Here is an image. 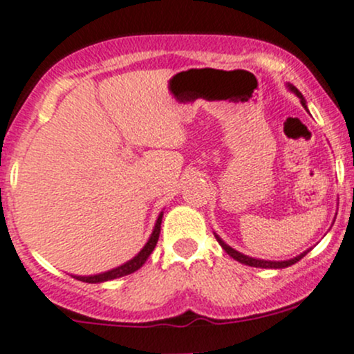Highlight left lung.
Segmentation results:
<instances>
[{"instance_id":"obj_1","label":"left lung","mask_w":354,"mask_h":354,"mask_svg":"<svg viewBox=\"0 0 354 354\" xmlns=\"http://www.w3.org/2000/svg\"><path fill=\"white\" fill-rule=\"evenodd\" d=\"M287 87H288V89L292 91V93L295 94V96L299 97L300 102H302V106H304V108H307V104H306V100H304V96H302V94H300V91L297 89V87H295V86H292V84H287ZM214 236H216V239H218V243H219V245L223 246V250H224V252H226L227 254H230L231 258H234V260L239 261V263H243V265H248V267H257V268H287V267H290V265L297 263V261L300 260V258H304V257H306L307 252H309V250H307V252L300 253V254H297V257L290 258V260H283V261L260 260V258H252V257H248V254H243V253L236 252V250H234V248H231L230 245H226V243H224L223 239L219 238L218 234H216V233H214Z\"/></svg>"}]
</instances>
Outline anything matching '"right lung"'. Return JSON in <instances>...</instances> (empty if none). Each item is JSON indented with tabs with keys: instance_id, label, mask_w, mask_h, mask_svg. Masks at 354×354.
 Returning <instances> with one entry per match:
<instances>
[{
	"instance_id": "obj_1",
	"label": "right lung",
	"mask_w": 354,
	"mask_h": 354,
	"mask_svg": "<svg viewBox=\"0 0 354 354\" xmlns=\"http://www.w3.org/2000/svg\"><path fill=\"white\" fill-rule=\"evenodd\" d=\"M162 218H163V212H160V214H158L157 221H155L153 231H151L150 238H148V241L145 243V246H143V248L140 250L138 254H135V257H133L131 260H128L127 263L120 265V267H116V268L108 270V272L96 273V275H87V277L86 275H72V277H74V279H77V280H81V282L101 283V282H108V280L120 279V277L130 275V273L136 272V270H138V268H142L143 265H145V261L148 260V257H150L151 252H153V250H155V246H157L158 236H160Z\"/></svg>"
}]
</instances>
